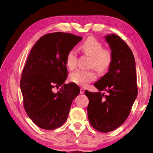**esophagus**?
Returning <instances> with one entry per match:
<instances>
[{"label": "esophagus", "instance_id": "1", "mask_svg": "<svg viewBox=\"0 0 153 153\" xmlns=\"http://www.w3.org/2000/svg\"><path fill=\"white\" fill-rule=\"evenodd\" d=\"M84 88H81L80 89V94H84Z\"/></svg>", "mask_w": 153, "mask_h": 153}]
</instances>
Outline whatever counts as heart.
<instances>
[{"mask_svg": "<svg viewBox=\"0 0 153 153\" xmlns=\"http://www.w3.org/2000/svg\"><path fill=\"white\" fill-rule=\"evenodd\" d=\"M80 49L85 55L91 57L89 66L94 68L99 72L107 70L112 63L113 56L112 52L108 49L103 48V45L93 36H89L83 42ZM78 55L75 50L69 51L66 58V66L73 70L77 66ZM97 78L96 72L93 69L82 70L80 69L71 73L69 76L70 80L75 84L85 86L94 81Z\"/></svg>", "mask_w": 153, "mask_h": 153, "instance_id": "heart-1", "label": "heart"}]
</instances>
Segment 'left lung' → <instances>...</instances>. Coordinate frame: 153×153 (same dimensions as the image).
<instances>
[{
	"mask_svg": "<svg viewBox=\"0 0 153 153\" xmlns=\"http://www.w3.org/2000/svg\"><path fill=\"white\" fill-rule=\"evenodd\" d=\"M105 39L112 54V63L108 71L94 84L99 92L85 91L89 101V123L103 133L113 131L123 124L138 94L135 61L131 49L116 34L106 36ZM101 91L108 94L105 95Z\"/></svg>",
	"mask_w": 153,
	"mask_h": 153,
	"instance_id": "obj_1",
	"label": "left lung"
}]
</instances>
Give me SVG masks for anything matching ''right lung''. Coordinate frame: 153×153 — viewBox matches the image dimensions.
<instances>
[{
    "mask_svg": "<svg viewBox=\"0 0 153 153\" xmlns=\"http://www.w3.org/2000/svg\"><path fill=\"white\" fill-rule=\"evenodd\" d=\"M82 39L62 32L41 37L32 48L22 71L20 89L29 118L44 129H54L66 122L72 101L80 93L73 83L64 84L68 76V52ZM62 86L57 94L52 89Z\"/></svg>",
    "mask_w": 153,
    "mask_h": 153,
    "instance_id": "add662e5",
    "label": "right lung"
}]
</instances>
